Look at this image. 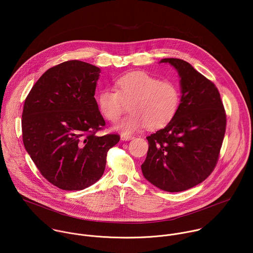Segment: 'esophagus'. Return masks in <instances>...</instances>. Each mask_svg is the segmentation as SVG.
<instances>
[{"instance_id": "34e87169", "label": "esophagus", "mask_w": 253, "mask_h": 253, "mask_svg": "<svg viewBox=\"0 0 253 253\" xmlns=\"http://www.w3.org/2000/svg\"><path fill=\"white\" fill-rule=\"evenodd\" d=\"M134 137L132 135H128V134H122L121 135V140L123 141H129V140H132Z\"/></svg>"}]
</instances>
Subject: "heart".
I'll list each match as a JSON object with an SVG mask.
<instances>
[{
    "instance_id": "1",
    "label": "heart",
    "mask_w": 253,
    "mask_h": 253,
    "mask_svg": "<svg viewBox=\"0 0 253 253\" xmlns=\"http://www.w3.org/2000/svg\"><path fill=\"white\" fill-rule=\"evenodd\" d=\"M117 91L103 89L97 98L101 114L111 122L117 121L127 110L131 113L115 128L132 133L143 127L158 129L170 123L180 106V90L171 81H161L146 72H131L116 81Z\"/></svg>"
}]
</instances>
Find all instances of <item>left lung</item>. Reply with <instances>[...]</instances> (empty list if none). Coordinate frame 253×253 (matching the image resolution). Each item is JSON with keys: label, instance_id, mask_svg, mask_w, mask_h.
I'll return each mask as SVG.
<instances>
[{"label": "left lung", "instance_id": "8db88e82", "mask_svg": "<svg viewBox=\"0 0 253 253\" xmlns=\"http://www.w3.org/2000/svg\"><path fill=\"white\" fill-rule=\"evenodd\" d=\"M180 77L181 99L176 116L163 129L146 137L149 148L141 165L146 180L167 192L196 186L217 163L226 128V115L215 85L188 62L166 58Z\"/></svg>", "mask_w": 253, "mask_h": 253}]
</instances>
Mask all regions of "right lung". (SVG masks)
I'll return each instance as SVG.
<instances>
[{
    "label": "right lung",
    "instance_id": "obj_1",
    "mask_svg": "<svg viewBox=\"0 0 253 253\" xmlns=\"http://www.w3.org/2000/svg\"><path fill=\"white\" fill-rule=\"evenodd\" d=\"M100 68L72 60L50 68L27 96L22 115L24 146L41 174L63 190H82L101 178L117 134L105 126L94 97Z\"/></svg>",
    "mask_w": 253,
    "mask_h": 253
}]
</instances>
